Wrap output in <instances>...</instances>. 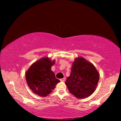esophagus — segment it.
I'll return each mask as SVG.
<instances>
[{"instance_id":"34e87169","label":"esophagus","mask_w":121,"mask_h":121,"mask_svg":"<svg viewBox=\"0 0 121 121\" xmlns=\"http://www.w3.org/2000/svg\"><path fill=\"white\" fill-rule=\"evenodd\" d=\"M65 80V78H63L60 79V81H61V82H64Z\"/></svg>"}]
</instances>
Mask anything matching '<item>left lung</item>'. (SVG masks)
<instances>
[{
    "instance_id": "obj_1",
    "label": "left lung",
    "mask_w": 121,
    "mask_h": 121,
    "mask_svg": "<svg viewBox=\"0 0 121 121\" xmlns=\"http://www.w3.org/2000/svg\"><path fill=\"white\" fill-rule=\"evenodd\" d=\"M99 80L95 67L84 58H76L65 84L69 92L78 99L87 97L94 92Z\"/></svg>"
}]
</instances>
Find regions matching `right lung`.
Wrapping results in <instances>:
<instances>
[{
    "label": "right lung",
    "instance_id": "1",
    "mask_svg": "<svg viewBox=\"0 0 121 121\" xmlns=\"http://www.w3.org/2000/svg\"><path fill=\"white\" fill-rule=\"evenodd\" d=\"M54 63V61L52 62L47 57L43 58L32 64L27 71L26 82L34 93L40 96H46L60 82L51 70Z\"/></svg>",
    "mask_w": 121,
    "mask_h": 121
}]
</instances>
